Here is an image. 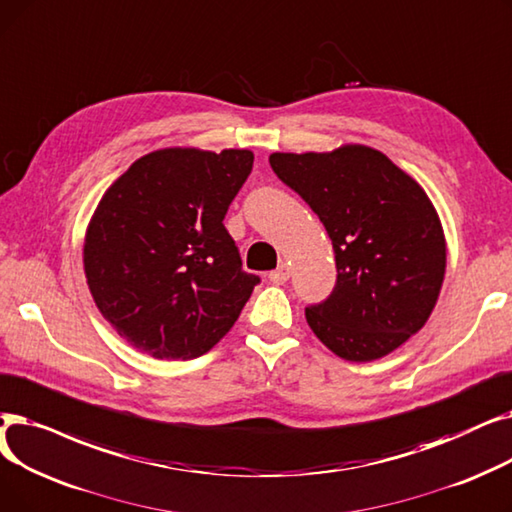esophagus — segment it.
<instances>
[{"label":"esophagus","mask_w":512,"mask_h":512,"mask_svg":"<svg viewBox=\"0 0 512 512\" xmlns=\"http://www.w3.org/2000/svg\"><path fill=\"white\" fill-rule=\"evenodd\" d=\"M269 279H271V283H275V285H283L287 279H289V264L287 262H281L277 269L269 275Z\"/></svg>","instance_id":"1"}]
</instances>
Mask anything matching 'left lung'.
<instances>
[{"label":"left lung","mask_w":512,"mask_h":512,"mask_svg":"<svg viewBox=\"0 0 512 512\" xmlns=\"http://www.w3.org/2000/svg\"><path fill=\"white\" fill-rule=\"evenodd\" d=\"M269 162L333 243L337 283L323 304L306 308L312 333L350 362L398 350L427 323L446 275V235L425 189L362 143L275 152Z\"/></svg>","instance_id":"1"}]
</instances>
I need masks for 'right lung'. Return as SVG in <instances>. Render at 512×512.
I'll return each mask as SVG.
<instances>
[{
    "label": "right lung",
    "instance_id": "obj_1",
    "mask_svg": "<svg viewBox=\"0 0 512 512\" xmlns=\"http://www.w3.org/2000/svg\"><path fill=\"white\" fill-rule=\"evenodd\" d=\"M252 164L250 150H156L97 204L83 243L87 285L141 354L198 358L239 319L258 277L241 271L223 218Z\"/></svg>",
    "mask_w": 512,
    "mask_h": 512
}]
</instances>
